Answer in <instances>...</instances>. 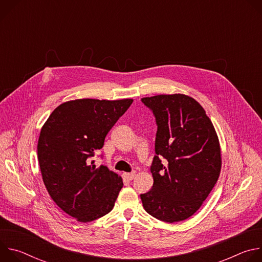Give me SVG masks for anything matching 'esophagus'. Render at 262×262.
<instances>
[{"label": "esophagus", "instance_id": "1", "mask_svg": "<svg viewBox=\"0 0 262 262\" xmlns=\"http://www.w3.org/2000/svg\"><path fill=\"white\" fill-rule=\"evenodd\" d=\"M135 176H136V173L135 172H133V173H123V177L125 178V179H127V180H133L134 178H135Z\"/></svg>", "mask_w": 262, "mask_h": 262}]
</instances>
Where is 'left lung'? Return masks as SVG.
<instances>
[{
	"label": "left lung",
	"mask_w": 262,
	"mask_h": 262,
	"mask_svg": "<svg viewBox=\"0 0 262 262\" xmlns=\"http://www.w3.org/2000/svg\"><path fill=\"white\" fill-rule=\"evenodd\" d=\"M156 116L152 189L141 195L145 210L168 223L192 216L220 176L221 147L202 105L184 94L142 98Z\"/></svg>",
	"instance_id": "obj_1"
}]
</instances>
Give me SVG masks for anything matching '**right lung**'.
I'll use <instances>...</instances> for the list:
<instances>
[{"mask_svg":"<svg viewBox=\"0 0 262 262\" xmlns=\"http://www.w3.org/2000/svg\"><path fill=\"white\" fill-rule=\"evenodd\" d=\"M133 101L69 100L52 112L40 130L37 155L43 183L54 202L79 222L94 221L114 207L122 178L90 161Z\"/></svg>","mask_w":262,"mask_h":262,"instance_id":"add662e5","label":"right lung"}]
</instances>
